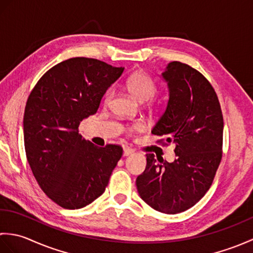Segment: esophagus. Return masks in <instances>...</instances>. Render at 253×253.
Returning <instances> with one entry per match:
<instances>
[{
  "mask_svg": "<svg viewBox=\"0 0 253 253\" xmlns=\"http://www.w3.org/2000/svg\"><path fill=\"white\" fill-rule=\"evenodd\" d=\"M133 152V150L130 148H124V151H123V155L124 157H128V155H130Z\"/></svg>",
  "mask_w": 253,
  "mask_h": 253,
  "instance_id": "34e87169",
  "label": "esophagus"
}]
</instances>
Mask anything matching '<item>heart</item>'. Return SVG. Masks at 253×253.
Here are the masks:
<instances>
[{"instance_id":"heart-1","label":"heart","mask_w":253,"mask_h":253,"mask_svg":"<svg viewBox=\"0 0 253 253\" xmlns=\"http://www.w3.org/2000/svg\"><path fill=\"white\" fill-rule=\"evenodd\" d=\"M125 87L128 90V92H129L133 98L138 100L139 102L151 100L158 92L157 84H155L153 80L143 72H137L130 75V76L126 80ZM113 96H114V89L113 88L107 89L103 95V103L105 105L110 104ZM148 106L151 110H155L157 104H155L153 101H150L148 103ZM143 128H144V125L142 122H136L128 127H126L125 131L128 133V135H133L136 131L142 130Z\"/></svg>"}]
</instances>
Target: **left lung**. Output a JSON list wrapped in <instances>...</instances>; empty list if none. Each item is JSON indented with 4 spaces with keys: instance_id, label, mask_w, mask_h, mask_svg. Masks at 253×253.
I'll use <instances>...</instances> for the list:
<instances>
[{
    "instance_id": "left-lung-1",
    "label": "left lung",
    "mask_w": 253,
    "mask_h": 253,
    "mask_svg": "<svg viewBox=\"0 0 253 253\" xmlns=\"http://www.w3.org/2000/svg\"><path fill=\"white\" fill-rule=\"evenodd\" d=\"M162 76L169 100L152 133L164 137L157 141L162 146L175 143L177 158L169 163L148 153L136 185L152 209L176 214L195 206L211 187L222 160L224 122L215 90L200 72L171 62Z\"/></svg>"
}]
</instances>
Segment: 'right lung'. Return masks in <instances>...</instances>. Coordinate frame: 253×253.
<instances>
[{
    "instance_id": "add662e5",
    "label": "right lung",
    "mask_w": 253,
    "mask_h": 253,
    "mask_svg": "<svg viewBox=\"0 0 253 253\" xmlns=\"http://www.w3.org/2000/svg\"><path fill=\"white\" fill-rule=\"evenodd\" d=\"M124 72L95 58L73 57L42 76L24 114L26 157L40 188L64 209H80L104 192L123 155L118 144L101 148L78 133L84 118Z\"/></svg>"
}]
</instances>
